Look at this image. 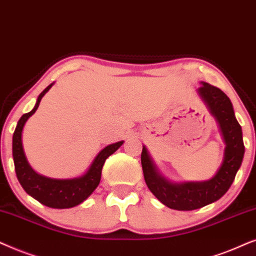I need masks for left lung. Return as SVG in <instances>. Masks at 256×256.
<instances>
[{"mask_svg": "<svg viewBox=\"0 0 256 256\" xmlns=\"http://www.w3.org/2000/svg\"><path fill=\"white\" fill-rule=\"evenodd\" d=\"M198 91L216 116L226 142L224 162L216 174L204 182L171 184L159 176L146 148H142V151L146 185L164 205L172 210H193L219 200L234 182L244 159L242 130L235 118L230 98L219 88L208 83H202Z\"/></svg>", "mask_w": 256, "mask_h": 256, "instance_id": "8db88e82", "label": "left lung"}]
</instances>
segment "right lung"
<instances>
[{"mask_svg":"<svg viewBox=\"0 0 256 256\" xmlns=\"http://www.w3.org/2000/svg\"><path fill=\"white\" fill-rule=\"evenodd\" d=\"M52 86L50 84L46 86L37 98L35 108L28 114H24L20 118L12 136V158L15 164V171L17 179L23 188L37 202L51 208H71L83 202L91 193L100 185L102 168L108 156L114 153L122 145V142L108 145L102 150L88 171L80 178L57 180L50 179L46 176H40L30 168L23 152L22 146V130L26 122L30 116L35 114L38 108L40 102L49 88Z\"/></svg>","mask_w":256,"mask_h":256,"instance_id":"obj_1","label":"right lung"}]
</instances>
